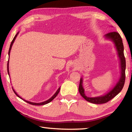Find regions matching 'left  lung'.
I'll return each mask as SVG.
<instances>
[{
	"label": "left lung",
	"instance_id": "left-lung-1",
	"mask_svg": "<svg viewBox=\"0 0 132 132\" xmlns=\"http://www.w3.org/2000/svg\"><path fill=\"white\" fill-rule=\"evenodd\" d=\"M106 39H111L113 42L115 46L117 49L118 55L120 59V77L118 81L117 84L114 87L109 91L108 93L104 95L99 96L97 97H88L85 95L84 90L82 87V79L80 78V84L79 87V91L82 97L86 101L90 102L91 103L101 104H104L110 101L111 100L114 98L116 95H118L123 87L125 81V69H126V60L124 56V48L123 44L122 42V38L119 34L117 32H111L105 35Z\"/></svg>",
	"mask_w": 132,
	"mask_h": 132
}]
</instances>
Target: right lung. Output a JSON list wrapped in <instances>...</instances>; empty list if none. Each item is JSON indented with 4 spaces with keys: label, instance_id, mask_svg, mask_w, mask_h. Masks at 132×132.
<instances>
[{
    "label": "right lung",
    "instance_id": "obj_1",
    "mask_svg": "<svg viewBox=\"0 0 132 132\" xmlns=\"http://www.w3.org/2000/svg\"><path fill=\"white\" fill-rule=\"evenodd\" d=\"M18 34H19V32H18L17 33V34L15 35L14 36V38H13V39L12 40V42H11V44H10V48H9V56H10V51H11V49H12V45H13V42H14V41H15V38L17 37V35H18ZM9 59L8 60V62H7V72H8V74H9V76H10V75H9ZM60 88H61V87H59V88L57 89V90L56 91V92L55 94H54V95H53L52 97H51V98H50V99L49 100H46V101H44V102H39V103H35V102H30V101H26V100H24V99H23V98H22L21 97H20V96L17 94L16 93V92H15V91H14V89L13 88V91H14V93H15V94L16 95L17 97H19L20 98H21V100H24V101H25L26 102H27V103H28V104H31V105H45V104H48L49 102H51L52 101V100L54 99V98L56 97L57 96V95L58 94V93H59V91H60Z\"/></svg>",
    "mask_w": 132,
    "mask_h": 132
}]
</instances>
